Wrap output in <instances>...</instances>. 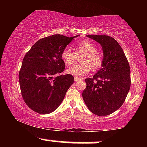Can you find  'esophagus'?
Listing matches in <instances>:
<instances>
[{"label": "esophagus", "instance_id": "1", "mask_svg": "<svg viewBox=\"0 0 147 147\" xmlns=\"http://www.w3.org/2000/svg\"><path fill=\"white\" fill-rule=\"evenodd\" d=\"M75 79V82H77V81L80 80V79H79V78H77V77H75V79Z\"/></svg>", "mask_w": 147, "mask_h": 147}]
</instances>
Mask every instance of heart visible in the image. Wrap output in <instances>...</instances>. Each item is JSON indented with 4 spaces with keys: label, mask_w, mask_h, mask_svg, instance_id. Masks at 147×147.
I'll list each match as a JSON object with an SVG mask.
<instances>
[{
    "label": "heart",
    "mask_w": 147,
    "mask_h": 147,
    "mask_svg": "<svg viewBox=\"0 0 147 147\" xmlns=\"http://www.w3.org/2000/svg\"><path fill=\"white\" fill-rule=\"evenodd\" d=\"M75 53L69 48H65L61 52L62 60L66 65H70L75 63L77 55L84 54L82 59V64H77L68 68L67 72L77 78L85 77L93 68L98 69L102 65V55L97 50L95 44L90 41H82L76 43L74 47Z\"/></svg>",
    "instance_id": "1"
}]
</instances>
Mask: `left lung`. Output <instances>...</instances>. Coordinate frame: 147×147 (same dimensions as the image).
<instances>
[{
	"label": "left lung",
	"instance_id": "left-lung-1",
	"mask_svg": "<svg viewBox=\"0 0 147 147\" xmlns=\"http://www.w3.org/2000/svg\"><path fill=\"white\" fill-rule=\"evenodd\" d=\"M102 45V68L85 79L84 101L92 113L109 115L122 106L131 87V69L122 48L113 37L87 35Z\"/></svg>",
	"mask_w": 147,
	"mask_h": 147
}]
</instances>
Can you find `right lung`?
<instances>
[{"label": "right lung", "mask_w": 147, "mask_h": 147, "mask_svg": "<svg viewBox=\"0 0 147 147\" xmlns=\"http://www.w3.org/2000/svg\"><path fill=\"white\" fill-rule=\"evenodd\" d=\"M73 37L55 34L36 42L23 58L18 75L23 100L40 114L53 112L61 104L73 76L59 75L65 70L61 52Z\"/></svg>", "instance_id": "1"}]
</instances>
